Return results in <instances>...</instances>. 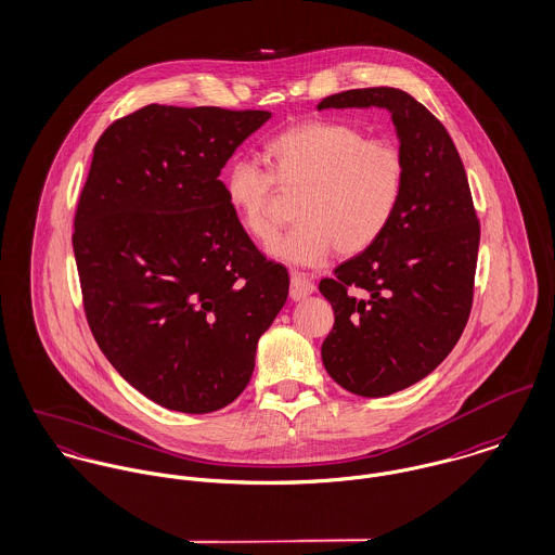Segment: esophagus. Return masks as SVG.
<instances>
[{
    "mask_svg": "<svg viewBox=\"0 0 555 555\" xmlns=\"http://www.w3.org/2000/svg\"><path fill=\"white\" fill-rule=\"evenodd\" d=\"M313 291H315V286H313V282L307 275L293 273V278H291V299L293 301L307 299L309 295H313Z\"/></svg>",
    "mask_w": 555,
    "mask_h": 555,
    "instance_id": "34e87169",
    "label": "esophagus"
}]
</instances>
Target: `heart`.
Here are the masks:
<instances>
[{
    "mask_svg": "<svg viewBox=\"0 0 555 555\" xmlns=\"http://www.w3.org/2000/svg\"><path fill=\"white\" fill-rule=\"evenodd\" d=\"M271 176L254 158L235 160L224 176L227 202L242 227L264 244L278 233L271 211L273 180L288 193L299 224L267 253L293 267H320L335 250L364 253L390 227L404 191V158L384 140H366L352 125L309 120L264 146Z\"/></svg>",
    "mask_w": 555,
    "mask_h": 555,
    "instance_id": "1",
    "label": "heart"
}]
</instances>
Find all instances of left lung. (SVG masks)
Returning <instances> with one entry per match:
<instances>
[{"label":"left lung","instance_id":"1","mask_svg":"<svg viewBox=\"0 0 555 555\" xmlns=\"http://www.w3.org/2000/svg\"><path fill=\"white\" fill-rule=\"evenodd\" d=\"M346 107L390 112L404 191L386 233L320 282L335 311L322 362L348 392L379 399L424 379L454 350L473 302L479 220L454 142L420 101L373 87L318 103Z\"/></svg>","mask_w":555,"mask_h":555}]
</instances>
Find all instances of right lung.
<instances>
[{"instance_id":"1","label":"right lung","mask_w":555,"mask_h":555,"mask_svg":"<svg viewBox=\"0 0 555 555\" xmlns=\"http://www.w3.org/2000/svg\"><path fill=\"white\" fill-rule=\"evenodd\" d=\"M271 112L151 103L95 144L74 218L89 326L138 392L211 413L248 386L288 273L254 248L220 169Z\"/></svg>"}]
</instances>
